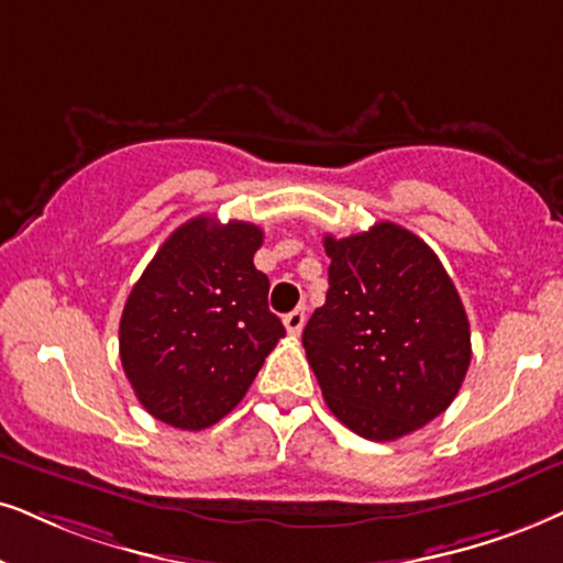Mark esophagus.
Here are the masks:
<instances>
[{
	"label": "esophagus",
	"instance_id": "34e87169",
	"mask_svg": "<svg viewBox=\"0 0 563 563\" xmlns=\"http://www.w3.org/2000/svg\"><path fill=\"white\" fill-rule=\"evenodd\" d=\"M283 322H286V330H288V334H301V330H303V322H306V311L303 309H294L290 311V314H286V319H283Z\"/></svg>",
	"mask_w": 563,
	"mask_h": 563
}]
</instances>
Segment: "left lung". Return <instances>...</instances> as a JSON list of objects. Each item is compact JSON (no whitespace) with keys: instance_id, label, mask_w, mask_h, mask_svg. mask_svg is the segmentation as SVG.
Wrapping results in <instances>:
<instances>
[{"instance_id":"1","label":"left lung","mask_w":563,"mask_h":563,"mask_svg":"<svg viewBox=\"0 0 563 563\" xmlns=\"http://www.w3.org/2000/svg\"><path fill=\"white\" fill-rule=\"evenodd\" d=\"M330 290L303 347L340 423L395 441L450 408L471 366V322L431 246L402 225L324 236Z\"/></svg>"}]
</instances>
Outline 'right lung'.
<instances>
[{"label": "right lung", "mask_w": 563, "mask_h": 563, "mask_svg": "<svg viewBox=\"0 0 563 563\" xmlns=\"http://www.w3.org/2000/svg\"><path fill=\"white\" fill-rule=\"evenodd\" d=\"M265 233L197 216L163 241L119 322V355L142 408L184 431L218 423L241 402L286 327L254 267Z\"/></svg>", "instance_id": "right-lung-1"}]
</instances>
